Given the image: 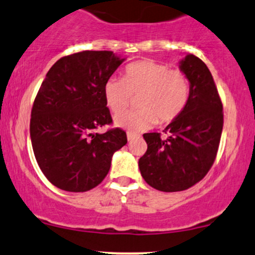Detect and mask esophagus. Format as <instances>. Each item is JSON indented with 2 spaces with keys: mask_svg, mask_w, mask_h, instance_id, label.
Returning <instances> with one entry per match:
<instances>
[{
  "mask_svg": "<svg viewBox=\"0 0 255 255\" xmlns=\"http://www.w3.org/2000/svg\"><path fill=\"white\" fill-rule=\"evenodd\" d=\"M135 138H136V135H133V133L131 132H128V141H133Z\"/></svg>",
  "mask_w": 255,
  "mask_h": 255,
  "instance_id": "obj_1",
  "label": "esophagus"
}]
</instances>
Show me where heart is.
<instances>
[{
	"label": "heart",
	"instance_id": "1",
	"mask_svg": "<svg viewBox=\"0 0 255 255\" xmlns=\"http://www.w3.org/2000/svg\"><path fill=\"white\" fill-rule=\"evenodd\" d=\"M190 95L188 77L179 70L153 60H142L128 65L123 79L112 77L104 85L106 104L113 112H119L137 96L138 110L125 111L114 117L117 127L139 132L148 130L156 122H172L182 113Z\"/></svg>",
	"mask_w": 255,
	"mask_h": 255
}]
</instances>
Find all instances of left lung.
Masks as SVG:
<instances>
[{
    "mask_svg": "<svg viewBox=\"0 0 255 255\" xmlns=\"http://www.w3.org/2000/svg\"><path fill=\"white\" fill-rule=\"evenodd\" d=\"M179 68L190 83L182 113L160 133H144L148 148L138 160L145 182L166 193L189 189L212 167L223 130V105L213 77L202 60L188 54Z\"/></svg>",
    "mask_w": 255,
    "mask_h": 255,
    "instance_id": "1",
    "label": "left lung"
}]
</instances>
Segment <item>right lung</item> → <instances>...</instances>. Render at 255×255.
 Instances as JSON below:
<instances>
[{"label":"right lung","mask_w":255,"mask_h":255,"mask_svg":"<svg viewBox=\"0 0 255 255\" xmlns=\"http://www.w3.org/2000/svg\"><path fill=\"white\" fill-rule=\"evenodd\" d=\"M125 59L108 50H84L61 58L45 76L33 102L30 136L43 174L59 189L88 191L105 179L113 154L128 143L112 123L104 85Z\"/></svg>","instance_id":"1"}]
</instances>
